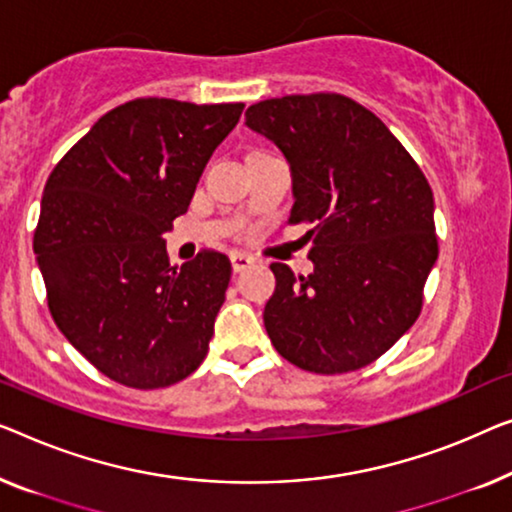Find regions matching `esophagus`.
<instances>
[{
  "mask_svg": "<svg viewBox=\"0 0 512 512\" xmlns=\"http://www.w3.org/2000/svg\"><path fill=\"white\" fill-rule=\"evenodd\" d=\"M231 263H233L235 272H242V270H247L249 265H254V258H251L249 254H244V251H233Z\"/></svg>",
  "mask_w": 512,
  "mask_h": 512,
  "instance_id": "34e87169",
  "label": "esophagus"
}]
</instances>
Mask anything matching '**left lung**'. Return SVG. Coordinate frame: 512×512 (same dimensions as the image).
Masks as SVG:
<instances>
[{
	"label": "left lung",
	"instance_id": "1",
	"mask_svg": "<svg viewBox=\"0 0 512 512\" xmlns=\"http://www.w3.org/2000/svg\"><path fill=\"white\" fill-rule=\"evenodd\" d=\"M247 127L284 152L291 224L314 228V272L277 279L263 311L281 358L314 374L369 365L416 323L439 256L427 177L390 129L342 94H291L247 108Z\"/></svg>",
	"mask_w": 512,
	"mask_h": 512
}]
</instances>
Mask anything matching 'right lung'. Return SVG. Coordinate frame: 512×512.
I'll use <instances>...</instances> for the list:
<instances>
[{
  "label": "right lung",
  "instance_id": "right-lung-1",
  "mask_svg": "<svg viewBox=\"0 0 512 512\" xmlns=\"http://www.w3.org/2000/svg\"><path fill=\"white\" fill-rule=\"evenodd\" d=\"M244 103L133 99L101 117L50 173L34 231L62 335L108 379L154 390L205 360L231 261L170 265L164 233L187 212Z\"/></svg>",
  "mask_w": 512,
  "mask_h": 512
}]
</instances>
